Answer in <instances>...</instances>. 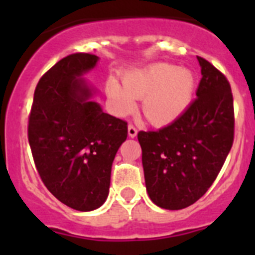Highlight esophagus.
<instances>
[{"mask_svg": "<svg viewBox=\"0 0 255 255\" xmlns=\"http://www.w3.org/2000/svg\"><path fill=\"white\" fill-rule=\"evenodd\" d=\"M128 134H129L130 138H135V136H136V134H138V130H136V128H135L134 125H131V124H130V125L128 126Z\"/></svg>", "mask_w": 255, "mask_h": 255, "instance_id": "34e87169", "label": "esophagus"}]
</instances>
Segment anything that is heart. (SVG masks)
<instances>
[{
    "instance_id": "heart-1",
    "label": "heart",
    "mask_w": 255,
    "mask_h": 255,
    "mask_svg": "<svg viewBox=\"0 0 255 255\" xmlns=\"http://www.w3.org/2000/svg\"><path fill=\"white\" fill-rule=\"evenodd\" d=\"M194 89L190 70L166 62L129 70L123 84L115 78L107 83L108 98L117 114H130L136 108V100H143V116L155 126L176 121L190 106Z\"/></svg>"
}]
</instances>
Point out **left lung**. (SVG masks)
Returning <instances> with one entry per match:
<instances>
[{
  "mask_svg": "<svg viewBox=\"0 0 255 255\" xmlns=\"http://www.w3.org/2000/svg\"><path fill=\"white\" fill-rule=\"evenodd\" d=\"M202 79L186 111L157 131H139L149 198L164 209H182L206 194L234 143L235 117L226 76L198 56Z\"/></svg>",
  "mask_w": 255,
  "mask_h": 255,
  "instance_id": "1",
  "label": "left lung"
}]
</instances>
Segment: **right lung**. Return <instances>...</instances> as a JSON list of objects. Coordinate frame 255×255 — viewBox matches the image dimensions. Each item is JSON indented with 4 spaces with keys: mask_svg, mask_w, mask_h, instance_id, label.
Instances as JSON below:
<instances>
[{
    "mask_svg": "<svg viewBox=\"0 0 255 255\" xmlns=\"http://www.w3.org/2000/svg\"><path fill=\"white\" fill-rule=\"evenodd\" d=\"M92 53H73L38 82L29 115L28 139L35 167L61 203L93 211L105 203L112 162L128 138V123L92 102L80 76L96 66Z\"/></svg>",
    "mask_w": 255,
    "mask_h": 255,
    "instance_id": "add662e5",
    "label": "right lung"
}]
</instances>
